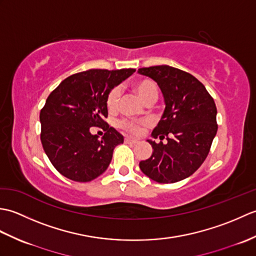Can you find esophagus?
Returning <instances> with one entry per match:
<instances>
[{"instance_id":"34e87169","label":"esophagus","mask_w":256,"mask_h":256,"mask_svg":"<svg viewBox=\"0 0 256 256\" xmlns=\"http://www.w3.org/2000/svg\"><path fill=\"white\" fill-rule=\"evenodd\" d=\"M124 140H125V143H130V144H136L138 142L136 138H134L132 136H125Z\"/></svg>"}]
</instances>
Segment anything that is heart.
Masks as SVG:
<instances>
[{
    "mask_svg": "<svg viewBox=\"0 0 256 256\" xmlns=\"http://www.w3.org/2000/svg\"><path fill=\"white\" fill-rule=\"evenodd\" d=\"M134 90L136 91L138 96L140 98V100L146 102L150 99H157V94H158V90H157V86L155 82L148 79L140 80L138 82L133 84ZM120 99V89L113 88L108 92L106 96V108L108 111H114L118 108ZM118 126L128 132L132 133H140L142 130V123L128 121V120H122L118 122Z\"/></svg>",
    "mask_w": 256,
    "mask_h": 256,
    "instance_id": "obj_1",
    "label": "heart"
}]
</instances>
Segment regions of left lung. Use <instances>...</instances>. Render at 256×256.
Segmentation results:
<instances>
[{
    "mask_svg": "<svg viewBox=\"0 0 256 256\" xmlns=\"http://www.w3.org/2000/svg\"><path fill=\"white\" fill-rule=\"evenodd\" d=\"M153 79L164 96L165 111L152 132L155 143L148 160L140 162L146 176L160 184H172L192 176L209 154L218 124L216 106L204 86L192 74L167 64L140 68Z\"/></svg>",
    "mask_w": 256,
    "mask_h": 256,
    "instance_id": "obj_1",
    "label": "left lung"
}]
</instances>
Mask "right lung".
Segmentation results:
<instances>
[{"label":"right lung","instance_id":"right-lung-1","mask_svg":"<svg viewBox=\"0 0 256 256\" xmlns=\"http://www.w3.org/2000/svg\"><path fill=\"white\" fill-rule=\"evenodd\" d=\"M135 69H90L69 76L48 96L40 114V140L52 166L72 180L86 182L106 170L123 136L104 121L106 96ZM101 127V140L90 134Z\"/></svg>","mask_w":256,"mask_h":256}]
</instances>
